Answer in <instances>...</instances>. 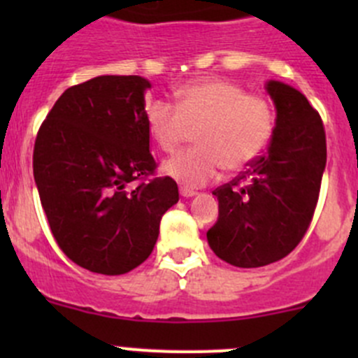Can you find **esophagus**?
Masks as SVG:
<instances>
[{"label":"esophagus","instance_id":"obj_1","mask_svg":"<svg viewBox=\"0 0 358 358\" xmlns=\"http://www.w3.org/2000/svg\"><path fill=\"white\" fill-rule=\"evenodd\" d=\"M180 194H182V197H194V196H197L196 190L185 189V187H182V189H180Z\"/></svg>","mask_w":358,"mask_h":358}]
</instances>
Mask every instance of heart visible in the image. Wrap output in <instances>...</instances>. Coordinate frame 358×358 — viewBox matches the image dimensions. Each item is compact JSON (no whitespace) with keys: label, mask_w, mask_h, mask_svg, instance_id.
<instances>
[{"label":"heart","mask_w":358,"mask_h":358,"mask_svg":"<svg viewBox=\"0 0 358 358\" xmlns=\"http://www.w3.org/2000/svg\"><path fill=\"white\" fill-rule=\"evenodd\" d=\"M147 129L157 147L173 152L196 129L197 145L164 162V173L196 189L218 178L225 166L241 171L256 161L272 140L275 109L266 96L246 93L223 79H199L176 90V106L154 100L147 107Z\"/></svg>","instance_id":"heart-1"}]
</instances>
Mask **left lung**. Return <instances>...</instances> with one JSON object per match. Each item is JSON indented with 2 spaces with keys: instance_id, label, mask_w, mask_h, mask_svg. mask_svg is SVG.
Masks as SVG:
<instances>
[{
  "instance_id": "8db88e82",
  "label": "left lung",
  "mask_w": 358,
  "mask_h": 358,
  "mask_svg": "<svg viewBox=\"0 0 358 358\" xmlns=\"http://www.w3.org/2000/svg\"><path fill=\"white\" fill-rule=\"evenodd\" d=\"M277 109L268 149L246 171L213 190L218 222L208 243L223 262L258 268L287 255L305 237L326 168V129L305 95L279 81L266 85Z\"/></svg>"
}]
</instances>
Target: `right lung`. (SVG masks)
<instances>
[{"label": "right lung", "mask_w": 358, "mask_h": 358, "mask_svg": "<svg viewBox=\"0 0 358 358\" xmlns=\"http://www.w3.org/2000/svg\"><path fill=\"white\" fill-rule=\"evenodd\" d=\"M147 88L140 76L71 86L36 136L32 169L50 230L67 258L90 272L121 275L142 265L162 215L178 202L175 180L156 176Z\"/></svg>", "instance_id": "1"}]
</instances>
